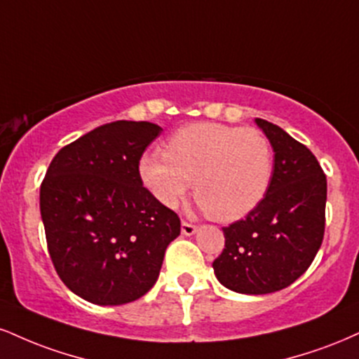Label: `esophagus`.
<instances>
[{
  "label": "esophagus",
  "mask_w": 359,
  "mask_h": 359,
  "mask_svg": "<svg viewBox=\"0 0 359 359\" xmlns=\"http://www.w3.org/2000/svg\"><path fill=\"white\" fill-rule=\"evenodd\" d=\"M196 231H197L196 224H191V222H187V221H182V234H185V236H192V234H196Z\"/></svg>",
  "instance_id": "1"
}]
</instances>
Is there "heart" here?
Wrapping results in <instances>:
<instances>
[{"label": "heart", "instance_id": "heart-1", "mask_svg": "<svg viewBox=\"0 0 359 359\" xmlns=\"http://www.w3.org/2000/svg\"><path fill=\"white\" fill-rule=\"evenodd\" d=\"M138 175L155 201L174 209L194 194L210 217L239 221L264 201L274 175L269 138L257 128L215 122L189 123L165 142V154L149 152Z\"/></svg>", "mask_w": 359, "mask_h": 359}]
</instances>
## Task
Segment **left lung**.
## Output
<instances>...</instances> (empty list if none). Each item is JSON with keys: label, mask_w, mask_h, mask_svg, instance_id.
Masks as SVG:
<instances>
[{"label": "left lung", "mask_w": 359, "mask_h": 359, "mask_svg": "<svg viewBox=\"0 0 359 359\" xmlns=\"http://www.w3.org/2000/svg\"><path fill=\"white\" fill-rule=\"evenodd\" d=\"M256 123L274 149L273 182L245 219L222 227L226 245L212 262L219 283L243 294L291 286L316 257L326 222L327 185L318 158L278 125Z\"/></svg>", "instance_id": "8db88e82"}]
</instances>
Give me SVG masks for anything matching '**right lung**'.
Masks as SVG:
<instances>
[{"label": "right lung", "mask_w": 359, "mask_h": 359, "mask_svg": "<svg viewBox=\"0 0 359 359\" xmlns=\"http://www.w3.org/2000/svg\"><path fill=\"white\" fill-rule=\"evenodd\" d=\"M161 132L150 122L100 125L60 149L46 170L40 210L48 254L65 286L88 303L118 306L149 292L180 234L179 215L138 175Z\"/></svg>", "instance_id": "obj_1"}]
</instances>
